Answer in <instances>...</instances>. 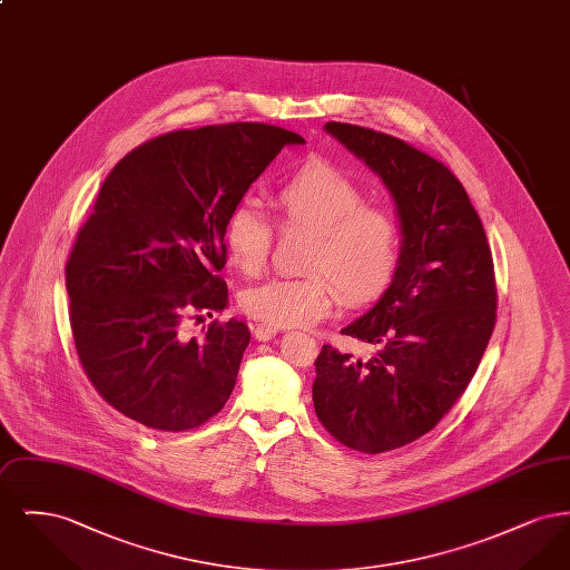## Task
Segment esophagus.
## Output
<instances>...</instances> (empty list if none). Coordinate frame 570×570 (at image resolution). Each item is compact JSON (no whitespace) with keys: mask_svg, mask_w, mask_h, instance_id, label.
Listing matches in <instances>:
<instances>
[{"mask_svg":"<svg viewBox=\"0 0 570 570\" xmlns=\"http://www.w3.org/2000/svg\"><path fill=\"white\" fill-rule=\"evenodd\" d=\"M277 335V328L272 325H256L254 326V337L258 340V342H269Z\"/></svg>","mask_w":570,"mask_h":570,"instance_id":"1","label":"esophagus"}]
</instances>
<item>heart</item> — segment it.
Instances as JSON below:
<instances>
[{"instance_id": "b5f03b06", "label": "heart", "mask_w": 570, "mask_h": 570, "mask_svg": "<svg viewBox=\"0 0 570 570\" xmlns=\"http://www.w3.org/2000/svg\"><path fill=\"white\" fill-rule=\"evenodd\" d=\"M273 219L282 233H307V275H279L245 288L242 309L272 326H307L331 312L337 293L344 303L379 297L393 279L402 230L395 216L365 205V194L333 164H303L272 196ZM228 261L245 275H258L272 256V219L249 198L226 219ZM338 291L335 292L334 288Z\"/></svg>"}]
</instances>
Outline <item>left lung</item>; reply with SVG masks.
I'll return each instance as SVG.
<instances>
[{"label":"left lung","instance_id":"8db88e82","mask_svg":"<svg viewBox=\"0 0 570 570\" xmlns=\"http://www.w3.org/2000/svg\"><path fill=\"white\" fill-rule=\"evenodd\" d=\"M325 130L379 175L402 230L389 288L342 331L374 353L325 344L312 386L326 432L376 455L432 432L468 389L495 325L493 261L481 217L444 164L370 128L328 121Z\"/></svg>","mask_w":570,"mask_h":570}]
</instances>
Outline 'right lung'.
I'll return each mask as SVG.
<instances>
[{
  "label": "right lung",
  "mask_w": 570,
  "mask_h": 570,
  "mask_svg": "<svg viewBox=\"0 0 570 570\" xmlns=\"http://www.w3.org/2000/svg\"><path fill=\"white\" fill-rule=\"evenodd\" d=\"M267 124L177 130L115 164L66 265L70 326L82 370L110 406L151 430L186 432L230 397L249 331L194 312L228 305L224 228L284 145Z\"/></svg>",
  "instance_id": "add662e5"
}]
</instances>
